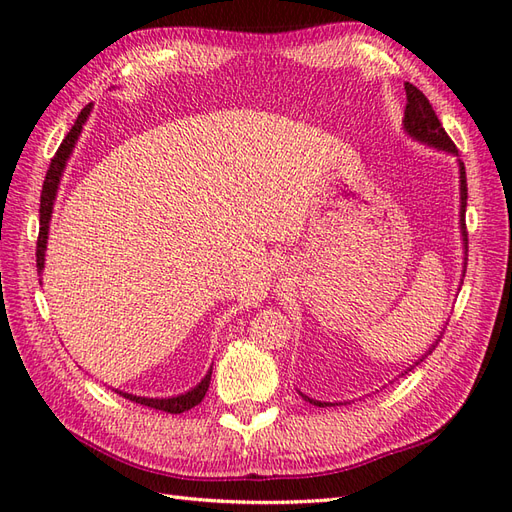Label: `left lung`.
<instances>
[{"mask_svg": "<svg viewBox=\"0 0 512 512\" xmlns=\"http://www.w3.org/2000/svg\"><path fill=\"white\" fill-rule=\"evenodd\" d=\"M406 111H404V121H401V126H404V132L412 141L421 143L425 147L431 149H438L442 153H448V156L457 158V166H459V232H461V243H463V271H461V282H463V275H466V262H468V235H466V205H468V183H466V166L459 160V151L453 145L451 138L444 132L442 123L438 119V115L433 113V108L429 104V100L425 98V94L421 89H416L412 83H406ZM442 335V331H440ZM440 335L436 342L429 346V350L421 356V359L414 361L406 371H401V376L408 374L412 371L418 363H421L427 354H431V350H436L438 342H440ZM299 395L309 401V404H314L318 408H331V406H346L348 401H318L314 397H309L305 393L299 391Z\"/></svg>", "mask_w": 512, "mask_h": 512, "instance_id": "left-lung-1", "label": "left lung"}]
</instances>
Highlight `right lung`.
<instances>
[{"instance_id": "add662e5", "label": "right lung", "mask_w": 512, "mask_h": 512, "mask_svg": "<svg viewBox=\"0 0 512 512\" xmlns=\"http://www.w3.org/2000/svg\"><path fill=\"white\" fill-rule=\"evenodd\" d=\"M94 111V104H87L81 115L76 117L72 130L68 132V136L64 138V143L59 145L55 158L51 160L49 166V173H46L44 185H42V196H40V235H38V250H36V267H38V275H42L44 271V260H46V245H49V228H51V218H53V209H55V200H57V192H59V183L61 177H64V170L68 166V160L72 156V151L79 143V136L85 128V123ZM42 284V282H40ZM211 367L205 374V378L200 380L196 386H192L190 391L179 393V395H170V397H145V395H134V393H126V391H119L115 389V393L123 395L126 399L134 401V404H141L153 410H162L168 414H181L185 410H190L194 406H198L200 401H203L207 389H209V382H211Z\"/></svg>"}]
</instances>
